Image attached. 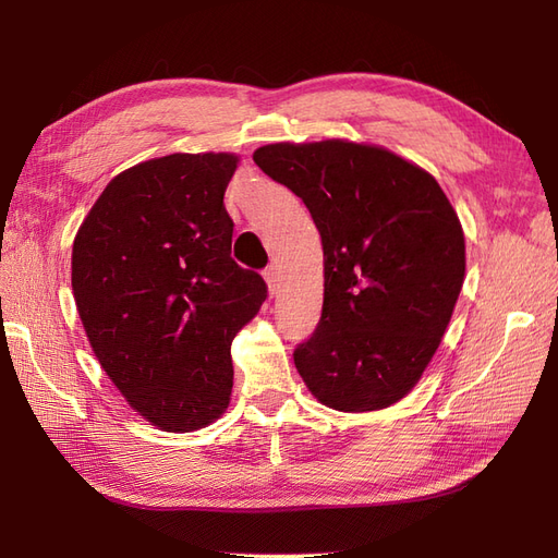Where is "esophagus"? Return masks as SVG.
Instances as JSON below:
<instances>
[{
  "label": "esophagus",
  "mask_w": 558,
  "mask_h": 558,
  "mask_svg": "<svg viewBox=\"0 0 558 558\" xmlns=\"http://www.w3.org/2000/svg\"><path fill=\"white\" fill-rule=\"evenodd\" d=\"M263 279H265V283H267V289H269V293H277L279 291V269H277V265H269L265 272H263Z\"/></svg>",
  "instance_id": "34e87169"
}]
</instances>
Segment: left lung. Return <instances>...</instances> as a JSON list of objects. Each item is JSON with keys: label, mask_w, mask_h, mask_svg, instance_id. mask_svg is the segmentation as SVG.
Returning a JSON list of instances; mask_svg holds the SVG:
<instances>
[{"label": "left lung", "mask_w": 558, "mask_h": 558, "mask_svg": "<svg viewBox=\"0 0 558 558\" xmlns=\"http://www.w3.org/2000/svg\"><path fill=\"white\" fill-rule=\"evenodd\" d=\"M253 160L310 209L324 310L293 361L330 410L391 408L440 347L465 279L459 214L430 172L377 144L279 142Z\"/></svg>", "instance_id": "8db88e82"}]
</instances>
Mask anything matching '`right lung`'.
<instances>
[{
  "label": "right lung",
  "mask_w": 558,
  "mask_h": 558,
  "mask_svg": "<svg viewBox=\"0 0 558 558\" xmlns=\"http://www.w3.org/2000/svg\"><path fill=\"white\" fill-rule=\"evenodd\" d=\"M234 154H172L116 174L74 238L72 291L99 365L150 426L226 414L230 344L267 298L230 258Z\"/></svg>",
  "instance_id": "1"
}]
</instances>
